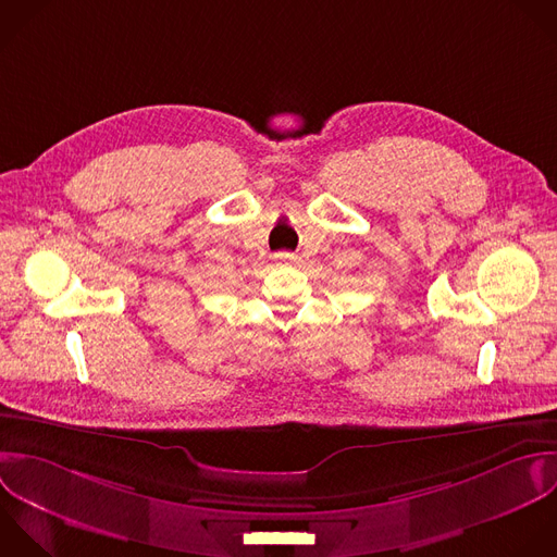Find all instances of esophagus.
Listing matches in <instances>:
<instances>
[{
  "instance_id": "esophagus-1",
  "label": "esophagus",
  "mask_w": 557,
  "mask_h": 557,
  "mask_svg": "<svg viewBox=\"0 0 557 557\" xmlns=\"http://www.w3.org/2000/svg\"><path fill=\"white\" fill-rule=\"evenodd\" d=\"M277 260H280V262H284V264H297V256H295V253H290V251H282V253H277Z\"/></svg>"
}]
</instances>
